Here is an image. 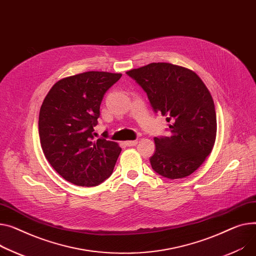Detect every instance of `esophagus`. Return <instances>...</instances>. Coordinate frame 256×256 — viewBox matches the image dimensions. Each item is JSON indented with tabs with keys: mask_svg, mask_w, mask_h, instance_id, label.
<instances>
[{
	"mask_svg": "<svg viewBox=\"0 0 256 256\" xmlns=\"http://www.w3.org/2000/svg\"><path fill=\"white\" fill-rule=\"evenodd\" d=\"M124 144L126 145V146H128V147H132V146H136L138 144V141H126L124 142Z\"/></svg>",
	"mask_w": 256,
	"mask_h": 256,
	"instance_id": "1",
	"label": "esophagus"
}]
</instances>
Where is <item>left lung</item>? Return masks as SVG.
<instances>
[{"mask_svg":"<svg viewBox=\"0 0 256 256\" xmlns=\"http://www.w3.org/2000/svg\"><path fill=\"white\" fill-rule=\"evenodd\" d=\"M126 74L147 94L153 111L170 124V137L154 138L152 168L168 179L192 175L216 139L215 106L206 85L194 71L168 62H152Z\"/></svg>","mask_w":256,"mask_h":256,"instance_id":"obj_1","label":"left lung"}]
</instances>
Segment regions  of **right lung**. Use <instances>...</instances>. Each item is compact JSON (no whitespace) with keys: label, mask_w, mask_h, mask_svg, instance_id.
Instances as JSON below:
<instances>
[{"label":"right lung","mask_w":256,"mask_h":256,"mask_svg":"<svg viewBox=\"0 0 256 256\" xmlns=\"http://www.w3.org/2000/svg\"><path fill=\"white\" fill-rule=\"evenodd\" d=\"M122 74L90 71L58 80L45 96L39 114V136L46 160L66 181L96 186L113 172L122 148L94 140L100 106Z\"/></svg>","instance_id":"1"}]
</instances>
